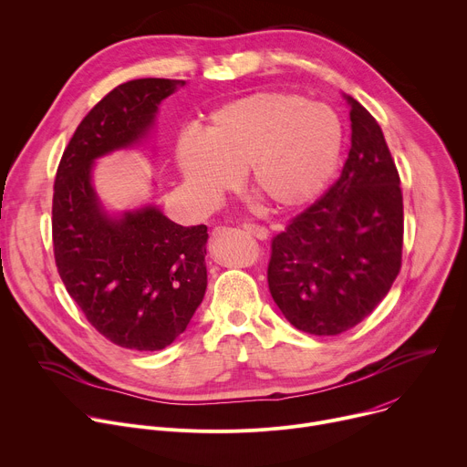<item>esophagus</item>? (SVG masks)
<instances>
[{
  "label": "esophagus",
  "mask_w": 467,
  "mask_h": 467,
  "mask_svg": "<svg viewBox=\"0 0 467 467\" xmlns=\"http://www.w3.org/2000/svg\"><path fill=\"white\" fill-rule=\"evenodd\" d=\"M243 230L250 235H254L255 239H267L269 237V230L265 226H260V224H254V223H243Z\"/></svg>",
  "instance_id": "obj_1"
}]
</instances>
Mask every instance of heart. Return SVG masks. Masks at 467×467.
Here are the masks:
<instances>
[{
    "instance_id": "b5f03b06",
    "label": "heart",
    "mask_w": 467,
    "mask_h": 467,
    "mask_svg": "<svg viewBox=\"0 0 467 467\" xmlns=\"http://www.w3.org/2000/svg\"><path fill=\"white\" fill-rule=\"evenodd\" d=\"M343 146L334 109L302 96L254 92L215 109L203 133L185 131L176 160L191 192L212 203L246 172L250 191L276 210L312 202L332 178Z\"/></svg>"
}]
</instances>
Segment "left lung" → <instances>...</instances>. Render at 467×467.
<instances>
[{
    "instance_id": "8db88e82",
    "label": "left lung",
    "mask_w": 467,
    "mask_h": 467,
    "mask_svg": "<svg viewBox=\"0 0 467 467\" xmlns=\"http://www.w3.org/2000/svg\"><path fill=\"white\" fill-rule=\"evenodd\" d=\"M350 150L337 182L271 243L267 282L298 330L337 336L364 321L402 260V191L384 133L352 96Z\"/></svg>"
}]
</instances>
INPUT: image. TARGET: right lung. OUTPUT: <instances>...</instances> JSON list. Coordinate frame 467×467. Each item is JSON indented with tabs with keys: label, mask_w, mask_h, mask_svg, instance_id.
<instances>
[{
	"label": "right lung",
	"mask_w": 467,
	"mask_h": 467,
	"mask_svg": "<svg viewBox=\"0 0 467 467\" xmlns=\"http://www.w3.org/2000/svg\"><path fill=\"white\" fill-rule=\"evenodd\" d=\"M182 79L144 78L103 96L61 158L51 205L59 276L87 321L111 343L161 350L187 328L205 285L207 226H180L155 205L109 217L94 192V160L137 144Z\"/></svg>",
	"instance_id": "right-lung-1"
}]
</instances>
